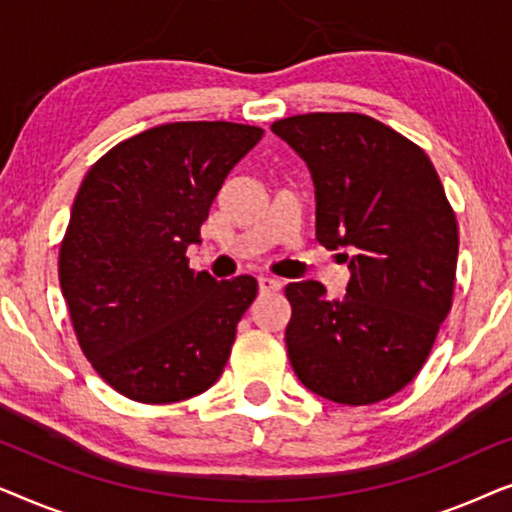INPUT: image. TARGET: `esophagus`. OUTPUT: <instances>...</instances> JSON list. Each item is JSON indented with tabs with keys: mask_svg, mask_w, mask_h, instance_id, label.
I'll list each match as a JSON object with an SVG mask.
<instances>
[{
	"mask_svg": "<svg viewBox=\"0 0 512 512\" xmlns=\"http://www.w3.org/2000/svg\"><path fill=\"white\" fill-rule=\"evenodd\" d=\"M258 286H261L263 293H272V291H279L284 286V282L279 277H272V275H261L258 277Z\"/></svg>",
	"mask_w": 512,
	"mask_h": 512,
	"instance_id": "obj_1",
	"label": "esophagus"
}]
</instances>
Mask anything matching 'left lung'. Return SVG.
Here are the masks:
<instances>
[{
    "instance_id": "8db88e82",
    "label": "left lung",
    "mask_w": 512,
    "mask_h": 512,
    "mask_svg": "<svg viewBox=\"0 0 512 512\" xmlns=\"http://www.w3.org/2000/svg\"><path fill=\"white\" fill-rule=\"evenodd\" d=\"M272 132L310 167L317 240L356 249L342 300L314 279L286 286L289 361L328 401L380 403L415 380L452 310L457 216L424 149L375 118L317 111Z\"/></svg>"
}]
</instances>
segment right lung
<instances>
[{
  "label": "right lung",
  "instance_id": "right-lung-1",
  "mask_svg": "<svg viewBox=\"0 0 512 512\" xmlns=\"http://www.w3.org/2000/svg\"><path fill=\"white\" fill-rule=\"evenodd\" d=\"M263 128L165 123L123 139L90 167L60 244L69 317L97 375L139 403H177L219 380L258 282H216L188 244Z\"/></svg>",
  "mask_w": 512,
  "mask_h": 512
}]
</instances>
